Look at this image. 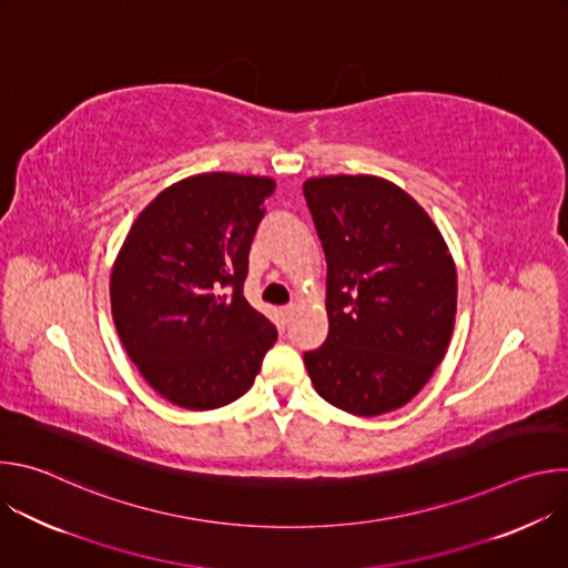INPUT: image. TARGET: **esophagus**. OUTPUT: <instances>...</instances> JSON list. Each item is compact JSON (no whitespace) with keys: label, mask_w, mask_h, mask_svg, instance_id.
<instances>
[{"label":"esophagus","mask_w":568,"mask_h":568,"mask_svg":"<svg viewBox=\"0 0 568 568\" xmlns=\"http://www.w3.org/2000/svg\"><path fill=\"white\" fill-rule=\"evenodd\" d=\"M278 314H281V323H283V326H287L290 318H292V314H294V305H285V307H281V310H278Z\"/></svg>","instance_id":"34e87169"}]
</instances>
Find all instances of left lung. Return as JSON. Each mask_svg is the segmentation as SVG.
<instances>
[{"label": "left lung", "instance_id": "8db88e82", "mask_svg": "<svg viewBox=\"0 0 568 568\" xmlns=\"http://www.w3.org/2000/svg\"><path fill=\"white\" fill-rule=\"evenodd\" d=\"M303 195L328 263V337L303 355L310 379L342 412L399 409L449 346L452 254L425 209L382 178H312Z\"/></svg>", "mask_w": 568, "mask_h": 568}]
</instances>
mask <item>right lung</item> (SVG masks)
<instances>
[{"instance_id": "1", "label": "right lung", "mask_w": 568, "mask_h": 568, "mask_svg": "<svg viewBox=\"0 0 568 568\" xmlns=\"http://www.w3.org/2000/svg\"><path fill=\"white\" fill-rule=\"evenodd\" d=\"M274 189L270 178L195 175L161 191L128 231L110 281L114 326L178 407L209 412L245 395L278 337L242 294Z\"/></svg>"}]
</instances>
